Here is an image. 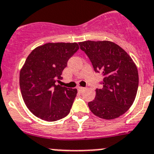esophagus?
I'll use <instances>...</instances> for the list:
<instances>
[{"label":"esophagus","mask_w":154,"mask_h":154,"mask_svg":"<svg viewBox=\"0 0 154 154\" xmlns=\"http://www.w3.org/2000/svg\"><path fill=\"white\" fill-rule=\"evenodd\" d=\"M77 89H78V91L80 92H83L85 90V89H86V88H83V87H78V88H77Z\"/></svg>","instance_id":"obj_1"}]
</instances>
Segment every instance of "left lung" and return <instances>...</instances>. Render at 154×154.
Segmentation results:
<instances>
[{"mask_svg": "<svg viewBox=\"0 0 154 154\" xmlns=\"http://www.w3.org/2000/svg\"><path fill=\"white\" fill-rule=\"evenodd\" d=\"M80 47L90 59L95 72L103 73V88L96 89L94 100L88 103L94 115L114 119L132 106L138 90L139 74L133 59L111 41H85Z\"/></svg>", "mask_w": 154, "mask_h": 154, "instance_id": "obj_1", "label": "left lung"}]
</instances>
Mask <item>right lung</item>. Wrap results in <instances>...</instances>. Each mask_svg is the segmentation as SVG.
<instances>
[{"label":"right lung","instance_id":"add662e5","mask_svg":"<svg viewBox=\"0 0 154 154\" xmlns=\"http://www.w3.org/2000/svg\"><path fill=\"white\" fill-rule=\"evenodd\" d=\"M78 49L77 42H48L28 56L20 70L19 85L24 102L34 116L54 122L69 114L77 90L55 83L62 79L68 60Z\"/></svg>","mask_w":154,"mask_h":154}]
</instances>
